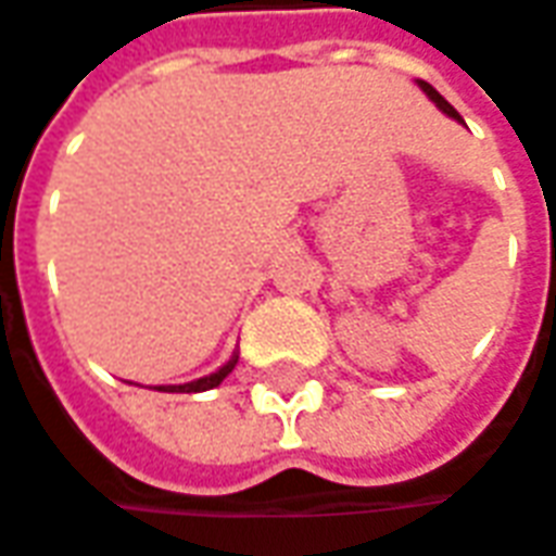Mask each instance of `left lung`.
Returning <instances> with one entry per match:
<instances>
[{
  "mask_svg": "<svg viewBox=\"0 0 556 556\" xmlns=\"http://www.w3.org/2000/svg\"><path fill=\"white\" fill-rule=\"evenodd\" d=\"M421 84V90H425V93H428V97H431V100H434V103H438V106H441L443 113L450 115V118H456V122H463V115L456 113V110H453V106H450V103H446V100H443L441 93H438V90H434V87H431V84L428 81H418Z\"/></svg>",
  "mask_w": 556,
  "mask_h": 556,
  "instance_id": "8db88e82",
  "label": "left lung"
}]
</instances>
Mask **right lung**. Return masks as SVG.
<instances>
[{
	"label": "right lung",
	"instance_id": "add662e5",
	"mask_svg": "<svg viewBox=\"0 0 556 556\" xmlns=\"http://www.w3.org/2000/svg\"><path fill=\"white\" fill-rule=\"evenodd\" d=\"M232 368H236V358H232V362H226V365L211 377H201V380H191V383H181V387H156V390H166V393H176V390H179V393H201V390H213V387H219V383H223V377L229 375Z\"/></svg>",
	"mask_w": 556,
	"mask_h": 556
}]
</instances>
